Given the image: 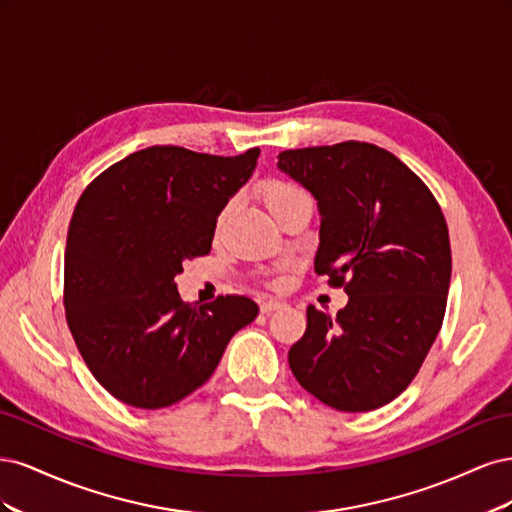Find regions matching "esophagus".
Instances as JSON below:
<instances>
[{
    "instance_id": "1",
    "label": "esophagus",
    "mask_w": 512,
    "mask_h": 512,
    "mask_svg": "<svg viewBox=\"0 0 512 512\" xmlns=\"http://www.w3.org/2000/svg\"><path fill=\"white\" fill-rule=\"evenodd\" d=\"M282 305H284L282 301H273V299L262 301V303H260V312H262V314H271V312H275V309H280Z\"/></svg>"
}]
</instances>
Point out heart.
<instances>
[{
  "label": "heart",
  "instance_id": "heart-1",
  "mask_svg": "<svg viewBox=\"0 0 512 512\" xmlns=\"http://www.w3.org/2000/svg\"><path fill=\"white\" fill-rule=\"evenodd\" d=\"M294 194H299V190L294 188V185L284 183V181H269L265 188H262V198H265V205H267L269 211H273L275 207H280L284 200L292 198ZM224 218H226V211L222 213L220 222H224Z\"/></svg>",
  "mask_w": 512,
  "mask_h": 512
}]
</instances>
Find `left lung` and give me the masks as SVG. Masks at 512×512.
<instances>
[{
  "instance_id": "1",
  "label": "left lung",
  "mask_w": 512,
  "mask_h": 512,
  "mask_svg": "<svg viewBox=\"0 0 512 512\" xmlns=\"http://www.w3.org/2000/svg\"><path fill=\"white\" fill-rule=\"evenodd\" d=\"M277 168L318 200L314 269L348 294L335 318L307 307V329L288 352L292 374L335 410H376L408 389L442 327L444 213L404 162L371 143L288 149Z\"/></svg>"
}]
</instances>
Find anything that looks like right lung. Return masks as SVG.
Segmentation results:
<instances>
[{"label": "right lung", "instance_id": "obj_1", "mask_svg": "<svg viewBox=\"0 0 512 512\" xmlns=\"http://www.w3.org/2000/svg\"><path fill=\"white\" fill-rule=\"evenodd\" d=\"M260 149L209 156L147 147L108 166L74 207L64 305L94 378L134 408L173 406L203 386L258 305L239 294L181 301L183 260L211 252L218 215L252 177Z\"/></svg>", "mask_w": 512, "mask_h": 512}]
</instances>
